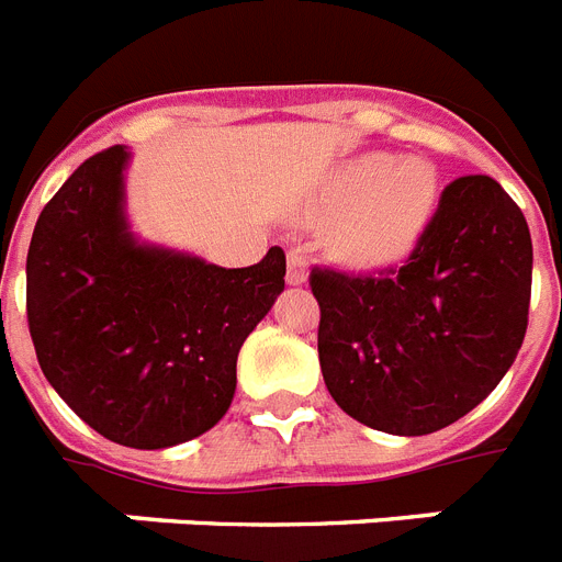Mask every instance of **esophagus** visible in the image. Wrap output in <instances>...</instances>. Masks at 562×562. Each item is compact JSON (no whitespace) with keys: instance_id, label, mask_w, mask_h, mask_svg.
<instances>
[{"instance_id":"1","label":"esophagus","mask_w":562,"mask_h":562,"mask_svg":"<svg viewBox=\"0 0 562 562\" xmlns=\"http://www.w3.org/2000/svg\"><path fill=\"white\" fill-rule=\"evenodd\" d=\"M310 276V267H307V252L304 247H290L286 252V284L299 286L304 284Z\"/></svg>"}]
</instances>
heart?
<instances>
[{
	"instance_id": "1",
	"label": "heart",
	"mask_w": 562,
	"mask_h": 562,
	"mask_svg": "<svg viewBox=\"0 0 562 562\" xmlns=\"http://www.w3.org/2000/svg\"><path fill=\"white\" fill-rule=\"evenodd\" d=\"M437 166L428 157L361 155L338 166L322 194L324 215H341L336 249L353 267H387L419 244L439 206Z\"/></svg>"
}]
</instances>
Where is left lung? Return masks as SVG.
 Listing matches in <instances>:
<instances>
[{"label":"left lung","mask_w":562,"mask_h":562,"mask_svg":"<svg viewBox=\"0 0 562 562\" xmlns=\"http://www.w3.org/2000/svg\"><path fill=\"white\" fill-rule=\"evenodd\" d=\"M531 232L488 175L448 183L402 267H313L318 361L336 405L396 437L474 411L517 359L531 301Z\"/></svg>","instance_id":"1"}]
</instances>
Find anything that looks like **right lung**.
<instances>
[{
    "mask_svg": "<svg viewBox=\"0 0 562 562\" xmlns=\"http://www.w3.org/2000/svg\"><path fill=\"white\" fill-rule=\"evenodd\" d=\"M128 151L65 180L27 247V330L63 402L111 442L157 451L215 428L238 350L284 290V249L224 270L140 244L125 221Z\"/></svg>",
    "mask_w": 562,
    "mask_h": 562,
    "instance_id": "1",
    "label": "right lung"
}]
</instances>
